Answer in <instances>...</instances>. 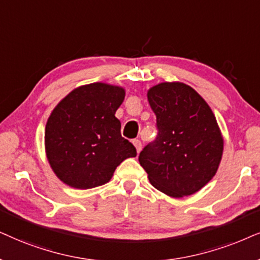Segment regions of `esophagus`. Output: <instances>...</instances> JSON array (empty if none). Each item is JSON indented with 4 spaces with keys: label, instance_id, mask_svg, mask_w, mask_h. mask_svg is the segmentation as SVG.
<instances>
[{
    "label": "esophagus",
    "instance_id": "obj_1",
    "mask_svg": "<svg viewBox=\"0 0 260 260\" xmlns=\"http://www.w3.org/2000/svg\"><path fill=\"white\" fill-rule=\"evenodd\" d=\"M133 145H134V146H136L138 153H139V152L141 151V141H140V140H138V139L133 140Z\"/></svg>",
    "mask_w": 260,
    "mask_h": 260
}]
</instances>
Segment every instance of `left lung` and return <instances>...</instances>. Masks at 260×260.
Instances as JSON below:
<instances>
[{
  "label": "left lung",
  "mask_w": 260,
  "mask_h": 260,
  "mask_svg": "<svg viewBox=\"0 0 260 260\" xmlns=\"http://www.w3.org/2000/svg\"><path fill=\"white\" fill-rule=\"evenodd\" d=\"M147 100L157 117L158 134L139 154L151 184L171 197L203 188L221 161L223 139L210 107L184 83L152 86Z\"/></svg>",
  "instance_id": "obj_1"
}]
</instances>
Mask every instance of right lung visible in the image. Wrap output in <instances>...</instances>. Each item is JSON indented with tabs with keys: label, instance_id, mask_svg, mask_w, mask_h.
Segmentation results:
<instances>
[{
	"label": "right lung",
	"instance_id": "right-lung-1",
	"mask_svg": "<svg viewBox=\"0 0 260 260\" xmlns=\"http://www.w3.org/2000/svg\"><path fill=\"white\" fill-rule=\"evenodd\" d=\"M123 99L121 86L92 83L72 90L51 113L45 148L52 170L65 184L103 185L124 159L136 157V147L121 136L115 117Z\"/></svg>",
	"mask_w": 260,
	"mask_h": 260
}]
</instances>
